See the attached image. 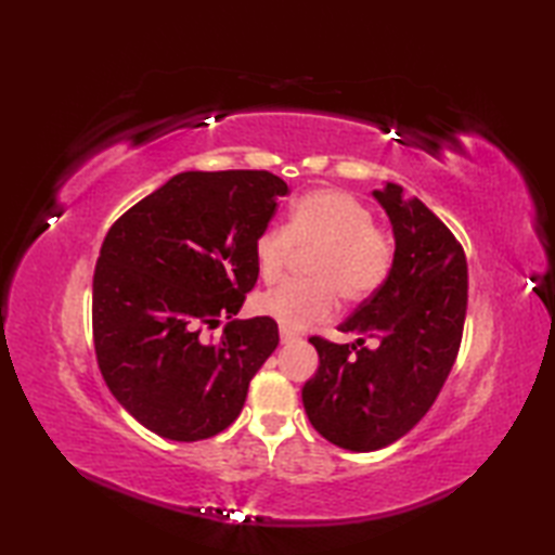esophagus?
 <instances>
[{
    "mask_svg": "<svg viewBox=\"0 0 555 555\" xmlns=\"http://www.w3.org/2000/svg\"><path fill=\"white\" fill-rule=\"evenodd\" d=\"M279 334H281V344H286V346H288V344H296V340H298V334H293L291 328H284V326H281V332H279Z\"/></svg>",
    "mask_w": 555,
    "mask_h": 555,
    "instance_id": "34e87169",
    "label": "esophagus"
}]
</instances>
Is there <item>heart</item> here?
<instances>
[{"mask_svg": "<svg viewBox=\"0 0 555 555\" xmlns=\"http://www.w3.org/2000/svg\"><path fill=\"white\" fill-rule=\"evenodd\" d=\"M305 259L308 281H286L257 298L255 310L284 328H308L336 310L338 296L362 302L384 286L393 267V241L374 227L372 209L344 191H312L291 207L286 227H269L255 238V267L271 284Z\"/></svg>", "mask_w": 555, "mask_h": 555, "instance_id": "1", "label": "heart"}]
</instances>
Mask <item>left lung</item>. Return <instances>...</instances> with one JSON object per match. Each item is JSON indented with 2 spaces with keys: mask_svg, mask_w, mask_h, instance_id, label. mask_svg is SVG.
I'll list each match as a JSON object with an SVG mask.
<instances>
[{
  "mask_svg": "<svg viewBox=\"0 0 555 555\" xmlns=\"http://www.w3.org/2000/svg\"><path fill=\"white\" fill-rule=\"evenodd\" d=\"M372 195L393 229L391 274L338 326L356 344L310 338L320 367L302 386L312 427L356 453L398 441L427 415L455 362L467 312V262L455 235L398 183L386 181ZM364 337L377 340L374 349Z\"/></svg>",
  "mask_w": 555,
  "mask_h": 555,
  "instance_id": "obj_1",
  "label": "left lung"
}]
</instances>
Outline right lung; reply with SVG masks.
Here are the masks:
<instances>
[{
  "instance_id": "obj_1",
  "label": "right lung",
  "mask_w": 555,
  "mask_h": 555,
  "mask_svg": "<svg viewBox=\"0 0 555 555\" xmlns=\"http://www.w3.org/2000/svg\"><path fill=\"white\" fill-rule=\"evenodd\" d=\"M288 185L269 171H183L109 229L92 279L98 364L114 398L171 441H199L241 415L279 346L271 317L232 320L257 284L255 238Z\"/></svg>"
}]
</instances>
